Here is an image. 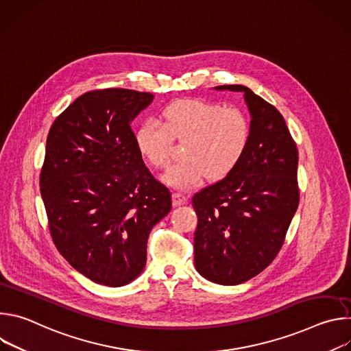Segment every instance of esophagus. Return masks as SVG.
<instances>
[{
	"instance_id": "esophagus-1",
	"label": "esophagus",
	"mask_w": 351,
	"mask_h": 351,
	"mask_svg": "<svg viewBox=\"0 0 351 351\" xmlns=\"http://www.w3.org/2000/svg\"><path fill=\"white\" fill-rule=\"evenodd\" d=\"M186 203H187V195H184V194H182L179 191L172 194V204H173V207H180V206H183Z\"/></svg>"
}]
</instances>
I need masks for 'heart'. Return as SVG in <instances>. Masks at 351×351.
<instances>
[{"label":"heart","mask_w":351,"mask_h":351,"mask_svg":"<svg viewBox=\"0 0 351 351\" xmlns=\"http://www.w3.org/2000/svg\"><path fill=\"white\" fill-rule=\"evenodd\" d=\"M134 140L141 157L157 169L168 167L172 140L184 143V161L172 167L164 180L176 189H191L206 176L219 180L233 171L247 149L250 122L239 108L183 99L165 108L162 122H143Z\"/></svg>","instance_id":"obj_1"}]
</instances>
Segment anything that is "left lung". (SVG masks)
I'll use <instances>...</instances> for the list:
<instances>
[{"mask_svg":"<svg viewBox=\"0 0 351 351\" xmlns=\"http://www.w3.org/2000/svg\"><path fill=\"white\" fill-rule=\"evenodd\" d=\"M244 94L250 141L222 180L193 197L197 272L218 285H240L276 257L298 207V154L280 112L241 84L215 87Z\"/></svg>","mask_w":351,"mask_h":351,"instance_id":"1","label":"left lung"}]
</instances>
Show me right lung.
I'll return each instance as SVG.
<instances>
[{
	"label": "right lung",
	"mask_w": 351,
	"mask_h": 351,
	"mask_svg": "<svg viewBox=\"0 0 351 351\" xmlns=\"http://www.w3.org/2000/svg\"><path fill=\"white\" fill-rule=\"evenodd\" d=\"M153 99L126 88L86 93L47 137L40 191L53 240L77 272L110 287L143 272L148 234L172 208L130 129Z\"/></svg>",
	"instance_id": "1"
}]
</instances>
